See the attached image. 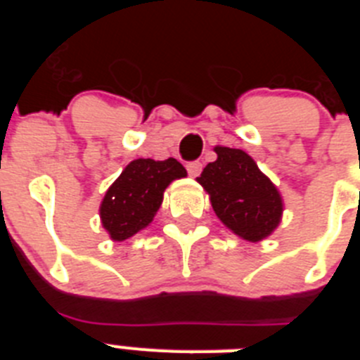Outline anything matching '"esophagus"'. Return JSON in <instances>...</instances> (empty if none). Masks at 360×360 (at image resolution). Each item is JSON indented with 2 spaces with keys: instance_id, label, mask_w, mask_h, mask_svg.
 <instances>
[{
  "instance_id": "esophagus-1",
  "label": "esophagus",
  "mask_w": 360,
  "mask_h": 360,
  "mask_svg": "<svg viewBox=\"0 0 360 360\" xmlns=\"http://www.w3.org/2000/svg\"><path fill=\"white\" fill-rule=\"evenodd\" d=\"M187 173H189L191 176H198V174L202 173V162H189V164H187Z\"/></svg>"
}]
</instances>
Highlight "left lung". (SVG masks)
<instances>
[{
    "instance_id": "8db88e82",
    "label": "left lung",
    "mask_w": 360,
    "mask_h": 360,
    "mask_svg": "<svg viewBox=\"0 0 360 360\" xmlns=\"http://www.w3.org/2000/svg\"><path fill=\"white\" fill-rule=\"evenodd\" d=\"M214 151L218 158L205 165L198 182L211 196L216 216L243 240H263L281 219L278 189L245 151L232 148Z\"/></svg>"
}]
</instances>
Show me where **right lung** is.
Wrapping results in <instances>:
<instances>
[{
    "label": "right lung",
    "mask_w": 360,
    "mask_h": 360,
    "mask_svg": "<svg viewBox=\"0 0 360 360\" xmlns=\"http://www.w3.org/2000/svg\"><path fill=\"white\" fill-rule=\"evenodd\" d=\"M186 174V167L174 158L129 162L101 203V219L111 240H128L151 224L160 209L165 187Z\"/></svg>",
    "instance_id": "right-lung-1"
}]
</instances>
